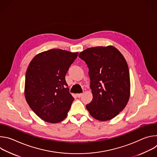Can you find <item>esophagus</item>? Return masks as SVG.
Returning <instances> with one entry per match:
<instances>
[{"instance_id":"esophagus-1","label":"esophagus","mask_w":157,"mask_h":157,"mask_svg":"<svg viewBox=\"0 0 157 157\" xmlns=\"http://www.w3.org/2000/svg\"><path fill=\"white\" fill-rule=\"evenodd\" d=\"M82 95H83V94H82V93H79V94H76L77 97H78V98H81Z\"/></svg>"}]
</instances>
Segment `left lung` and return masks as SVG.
<instances>
[{
	"mask_svg": "<svg viewBox=\"0 0 157 157\" xmlns=\"http://www.w3.org/2000/svg\"><path fill=\"white\" fill-rule=\"evenodd\" d=\"M79 57L89 68L93 100L86 105L90 115L100 121L117 116L126 106L130 94L128 64L114 47H96L81 52Z\"/></svg>",
	"mask_w": 157,
	"mask_h": 157,
	"instance_id": "8db88e82",
	"label": "left lung"
}]
</instances>
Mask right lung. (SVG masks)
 I'll return each instance as SVG.
<instances>
[{
    "label": "right lung",
    "instance_id": "right-lung-1",
    "mask_svg": "<svg viewBox=\"0 0 157 157\" xmlns=\"http://www.w3.org/2000/svg\"><path fill=\"white\" fill-rule=\"evenodd\" d=\"M78 55L52 49L38 53L30 63L25 75V97L41 120L55 124L68 115L74 98L67 87L65 76Z\"/></svg>",
    "mask_w": 157,
    "mask_h": 157
}]
</instances>
